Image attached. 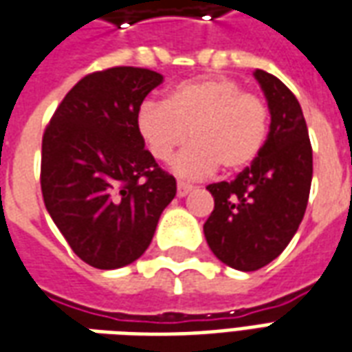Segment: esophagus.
<instances>
[{"label":"esophagus","instance_id":"obj_1","mask_svg":"<svg viewBox=\"0 0 352 352\" xmlns=\"http://www.w3.org/2000/svg\"><path fill=\"white\" fill-rule=\"evenodd\" d=\"M192 190H194V186H192V184L177 183V196H179V198H184V196H188Z\"/></svg>","mask_w":352,"mask_h":352}]
</instances>
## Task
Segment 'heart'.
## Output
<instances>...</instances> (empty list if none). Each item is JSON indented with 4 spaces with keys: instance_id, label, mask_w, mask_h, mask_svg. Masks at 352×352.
<instances>
[{
    "instance_id": "b5f03b06",
    "label": "heart",
    "mask_w": 352,
    "mask_h": 352,
    "mask_svg": "<svg viewBox=\"0 0 352 352\" xmlns=\"http://www.w3.org/2000/svg\"><path fill=\"white\" fill-rule=\"evenodd\" d=\"M135 130L154 160L177 156L173 169L184 179H201L221 166L224 173L249 168L264 151L270 109L228 77L186 80L171 88L164 103L146 100L135 113Z\"/></svg>"
}]
</instances>
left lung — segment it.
I'll return each mask as SVG.
<instances>
[{
	"mask_svg": "<svg viewBox=\"0 0 352 352\" xmlns=\"http://www.w3.org/2000/svg\"><path fill=\"white\" fill-rule=\"evenodd\" d=\"M254 77L264 90L272 124L264 151L234 181L207 186L214 199L204 224L209 249L234 270L254 272L285 251L307 207L313 151L296 96L275 75Z\"/></svg>",
	"mask_w": 352,
	"mask_h": 352,
	"instance_id": "8db88e82",
	"label": "left lung"
}]
</instances>
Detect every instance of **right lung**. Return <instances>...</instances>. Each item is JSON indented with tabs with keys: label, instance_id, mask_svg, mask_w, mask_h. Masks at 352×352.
<instances>
[{
	"label": "right lung",
	"instance_id": "add662e5",
	"mask_svg": "<svg viewBox=\"0 0 352 352\" xmlns=\"http://www.w3.org/2000/svg\"><path fill=\"white\" fill-rule=\"evenodd\" d=\"M160 73L118 65L65 94L43 133L41 192L47 211L82 262L116 270L151 245L175 177L146 153L135 113Z\"/></svg>",
	"mask_w": 352,
	"mask_h": 352
}]
</instances>
